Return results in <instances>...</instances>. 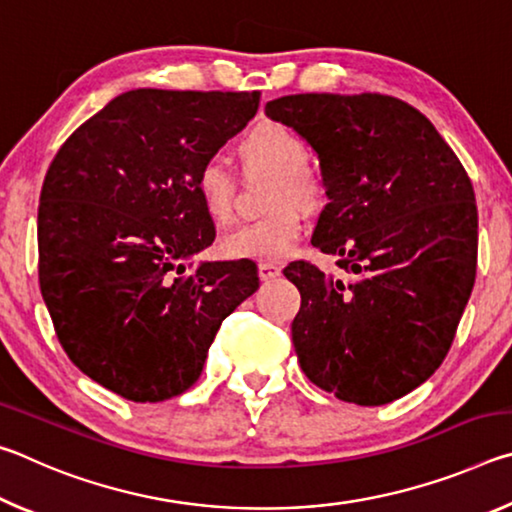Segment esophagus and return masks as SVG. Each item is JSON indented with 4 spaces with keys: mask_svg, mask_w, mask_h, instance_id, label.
Here are the masks:
<instances>
[{
    "mask_svg": "<svg viewBox=\"0 0 512 512\" xmlns=\"http://www.w3.org/2000/svg\"><path fill=\"white\" fill-rule=\"evenodd\" d=\"M280 273H282V266L277 262H259V277H262L264 282L275 280V277H280Z\"/></svg>",
    "mask_w": 512,
    "mask_h": 512,
    "instance_id": "esophagus-1",
    "label": "esophagus"
}]
</instances>
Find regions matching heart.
<instances>
[{
    "instance_id": "heart-1",
    "label": "heart",
    "mask_w": 512,
    "mask_h": 512,
    "mask_svg": "<svg viewBox=\"0 0 512 512\" xmlns=\"http://www.w3.org/2000/svg\"><path fill=\"white\" fill-rule=\"evenodd\" d=\"M246 173H268L266 210L257 221L239 225L221 239V253L228 259H262L275 262L296 248L305 228L302 212L323 207L325 178L307 162L309 149L302 137L280 121H259L241 137L237 146ZM194 192L203 214L214 225H225L235 216V176L216 160H205L194 176Z\"/></svg>"
}]
</instances>
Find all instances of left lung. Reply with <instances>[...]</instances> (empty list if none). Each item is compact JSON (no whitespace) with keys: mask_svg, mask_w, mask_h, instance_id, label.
Wrapping results in <instances>:
<instances>
[{"mask_svg":"<svg viewBox=\"0 0 512 512\" xmlns=\"http://www.w3.org/2000/svg\"><path fill=\"white\" fill-rule=\"evenodd\" d=\"M318 155L329 203L314 244L348 280L291 262L300 368L343 402L381 406L424 384L452 348L476 275L479 216L456 153L386 94H291L266 103Z\"/></svg>","mask_w":512,"mask_h":512,"instance_id":"obj_1","label":"left lung"}]
</instances>
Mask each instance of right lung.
Instances as JSON below:
<instances>
[{"instance_id":"obj_1","label":"right lung","mask_w":512,"mask_h":512,"mask_svg":"<svg viewBox=\"0 0 512 512\" xmlns=\"http://www.w3.org/2000/svg\"><path fill=\"white\" fill-rule=\"evenodd\" d=\"M259 92L131 90L67 137L38 207L40 291L67 357L131 402L201 377L225 318L259 287L257 266L192 257L214 241L194 192Z\"/></svg>"}]
</instances>
